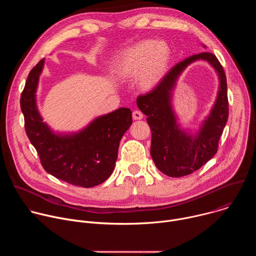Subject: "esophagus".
Returning a JSON list of instances; mask_svg holds the SVG:
<instances>
[{
	"label": "esophagus",
	"mask_w": 256,
	"mask_h": 256,
	"mask_svg": "<svg viewBox=\"0 0 256 256\" xmlns=\"http://www.w3.org/2000/svg\"><path fill=\"white\" fill-rule=\"evenodd\" d=\"M144 118V116H142V114L140 112V110H134V112H132V118L134 120H142Z\"/></svg>",
	"instance_id": "obj_1"
}]
</instances>
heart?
I'll use <instances>...</instances> for the list:
<instances>
[{
  "instance_id": "heart-1",
  "label": "heart",
  "mask_w": 256,
  "mask_h": 256,
  "mask_svg": "<svg viewBox=\"0 0 256 256\" xmlns=\"http://www.w3.org/2000/svg\"><path fill=\"white\" fill-rule=\"evenodd\" d=\"M171 60L165 42L142 40L120 52L112 62V72L120 80L138 79L146 92L155 90L162 82Z\"/></svg>"
}]
</instances>
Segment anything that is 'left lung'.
<instances>
[{
    "mask_svg": "<svg viewBox=\"0 0 256 256\" xmlns=\"http://www.w3.org/2000/svg\"><path fill=\"white\" fill-rule=\"evenodd\" d=\"M200 59L208 61L215 68L219 78V90L210 114L199 130L192 134L182 129L176 122L172 98L182 72L190 63ZM136 105L148 116L147 122L152 132L151 156L156 167L170 177L192 174L216 153L218 140L228 120L227 81L224 68L210 52L194 54L176 64L155 90L138 96Z\"/></svg>",
    "mask_w": 256,
    "mask_h": 256,
    "instance_id": "8db88e82",
    "label": "left lung"
}]
</instances>
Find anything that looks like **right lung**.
Masks as SVG:
<instances>
[{
  "label": "right lung",
  "instance_id": "obj_1",
  "mask_svg": "<svg viewBox=\"0 0 256 256\" xmlns=\"http://www.w3.org/2000/svg\"><path fill=\"white\" fill-rule=\"evenodd\" d=\"M44 66V58L30 70L21 94L27 136L48 173L72 186H98L114 172L120 142L132 122L130 109L120 107L98 116L76 132H54L44 122L36 103Z\"/></svg>",
  "mask_w": 256,
  "mask_h": 256
}]
</instances>
